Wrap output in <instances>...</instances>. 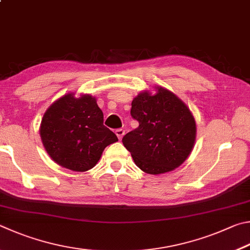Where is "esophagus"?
Listing matches in <instances>:
<instances>
[{"label":"esophagus","instance_id":"obj_1","mask_svg":"<svg viewBox=\"0 0 250 250\" xmlns=\"http://www.w3.org/2000/svg\"><path fill=\"white\" fill-rule=\"evenodd\" d=\"M115 134H116V136H117L118 139H122L123 136H124V134H125V130L122 129V128L116 129V130H115Z\"/></svg>","mask_w":250,"mask_h":250}]
</instances>
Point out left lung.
Instances as JSON below:
<instances>
[{"label":"left lung","mask_w":250,"mask_h":250,"mask_svg":"<svg viewBox=\"0 0 250 250\" xmlns=\"http://www.w3.org/2000/svg\"><path fill=\"white\" fill-rule=\"evenodd\" d=\"M130 115L139 125L122 142L144 172L172 171L190 156L196 138L195 120L173 92L158 85L155 93L141 92L133 100Z\"/></svg>","instance_id":"1"}]
</instances>
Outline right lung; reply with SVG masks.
<instances>
[{
	"label": "right lung",
	"instance_id": "obj_1",
	"mask_svg": "<svg viewBox=\"0 0 250 250\" xmlns=\"http://www.w3.org/2000/svg\"><path fill=\"white\" fill-rule=\"evenodd\" d=\"M42 143L56 164L83 172L94 167L116 135L103 125V112L90 94L70 92L55 101L39 127Z\"/></svg>",
	"mask_w": 250,
	"mask_h": 250
}]
</instances>
